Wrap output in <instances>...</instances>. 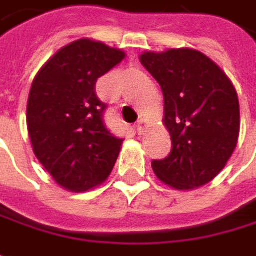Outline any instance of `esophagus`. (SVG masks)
Here are the masks:
<instances>
[{
	"mask_svg": "<svg viewBox=\"0 0 256 256\" xmlns=\"http://www.w3.org/2000/svg\"><path fill=\"white\" fill-rule=\"evenodd\" d=\"M148 126H150V123H148L145 118H140V120L138 122V124H136V130H138L139 134H142V133L148 128Z\"/></svg>",
	"mask_w": 256,
	"mask_h": 256,
	"instance_id": "esophagus-1",
	"label": "esophagus"
}]
</instances>
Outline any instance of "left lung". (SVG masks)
I'll return each instance as SVG.
<instances>
[{
  "label": "left lung",
  "mask_w": 256,
  "mask_h": 256,
  "mask_svg": "<svg viewBox=\"0 0 256 256\" xmlns=\"http://www.w3.org/2000/svg\"><path fill=\"white\" fill-rule=\"evenodd\" d=\"M139 60L161 84L162 124L172 136V152L152 161L154 173L176 190L210 183L239 140L240 108L234 84L220 66L194 48L145 51Z\"/></svg>",
  "instance_id": "obj_1"
}]
</instances>
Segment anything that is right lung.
<instances>
[{"instance_id": "right-lung-1", "label": "right lung", "mask_w": 256, "mask_h": 256, "mask_svg": "<svg viewBox=\"0 0 256 256\" xmlns=\"http://www.w3.org/2000/svg\"><path fill=\"white\" fill-rule=\"evenodd\" d=\"M126 58L104 42L82 38L38 72L28 100V132L36 158L60 188L82 194L111 174L123 140L102 123L96 80Z\"/></svg>"}]
</instances>
